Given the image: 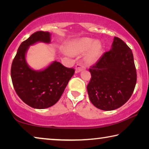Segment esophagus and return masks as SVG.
<instances>
[{"label": "esophagus", "mask_w": 149, "mask_h": 149, "mask_svg": "<svg viewBox=\"0 0 149 149\" xmlns=\"http://www.w3.org/2000/svg\"><path fill=\"white\" fill-rule=\"evenodd\" d=\"M84 70H85V67L84 65L77 64L76 65H75V73H79Z\"/></svg>", "instance_id": "esophagus-1"}]
</instances>
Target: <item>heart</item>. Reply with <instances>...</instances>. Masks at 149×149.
<instances>
[{
	"mask_svg": "<svg viewBox=\"0 0 149 149\" xmlns=\"http://www.w3.org/2000/svg\"><path fill=\"white\" fill-rule=\"evenodd\" d=\"M68 50L73 53H82L87 51L85 60L92 64L97 62L102 54V45L99 41H95L89 37H84L70 42Z\"/></svg>",
	"mask_w": 149,
	"mask_h": 149,
	"instance_id": "b5f03b06",
	"label": "heart"
}]
</instances>
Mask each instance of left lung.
Listing matches in <instances>:
<instances>
[{
    "instance_id": "left-lung-1",
    "label": "left lung",
    "mask_w": 149,
    "mask_h": 149,
    "mask_svg": "<svg viewBox=\"0 0 149 149\" xmlns=\"http://www.w3.org/2000/svg\"><path fill=\"white\" fill-rule=\"evenodd\" d=\"M87 89L92 104L102 110L120 108L130 99L137 82V72L132 50L114 37L112 48L91 66Z\"/></svg>"
}]
</instances>
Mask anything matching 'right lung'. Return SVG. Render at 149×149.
<instances>
[{"instance_id": "add662e5", "label": "right lung", "mask_w": 149, "mask_h": 149, "mask_svg": "<svg viewBox=\"0 0 149 149\" xmlns=\"http://www.w3.org/2000/svg\"><path fill=\"white\" fill-rule=\"evenodd\" d=\"M51 34L35 32L17 49L11 67L12 84L18 97L29 107L44 109L58 101L75 70L54 61L47 68L35 71L27 65L26 53L29 46L37 42L49 43Z\"/></svg>"}]
</instances>
